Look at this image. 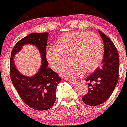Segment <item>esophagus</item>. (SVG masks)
Masks as SVG:
<instances>
[{"instance_id":"1","label":"esophagus","mask_w":127,"mask_h":127,"mask_svg":"<svg viewBox=\"0 0 127 127\" xmlns=\"http://www.w3.org/2000/svg\"><path fill=\"white\" fill-rule=\"evenodd\" d=\"M67 81L69 82L70 83L72 84V85H75V84H76V82L74 81V80H67Z\"/></svg>"}]
</instances>
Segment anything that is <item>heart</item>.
<instances>
[{"label": "heart", "mask_w": 127, "mask_h": 127, "mask_svg": "<svg viewBox=\"0 0 127 127\" xmlns=\"http://www.w3.org/2000/svg\"><path fill=\"white\" fill-rule=\"evenodd\" d=\"M103 45L99 37L94 32H74L67 33L58 40L56 48L48 50L47 57L55 71L67 62L71 63L60 71L63 77L77 79L92 72L103 60Z\"/></svg>", "instance_id": "obj_1"}]
</instances>
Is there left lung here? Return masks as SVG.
Instances as JSON below:
<instances>
[{
    "label": "left lung",
    "instance_id": "left-lung-1",
    "mask_svg": "<svg viewBox=\"0 0 127 127\" xmlns=\"http://www.w3.org/2000/svg\"><path fill=\"white\" fill-rule=\"evenodd\" d=\"M99 34L104 45L102 66L85 79L88 92L82 97L84 103L89 106L103 104L109 98L119 79V53L111 39L101 31Z\"/></svg>",
    "mask_w": 127,
    "mask_h": 127
}]
</instances>
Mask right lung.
<instances>
[{"label": "right lung", "mask_w": 127, "mask_h": 127, "mask_svg": "<svg viewBox=\"0 0 127 127\" xmlns=\"http://www.w3.org/2000/svg\"><path fill=\"white\" fill-rule=\"evenodd\" d=\"M48 32L31 33L20 40L13 48L10 57V77L20 98L31 108L37 111L50 109L56 101V89L61 81L57 73L48 67L46 46ZM26 44H31L39 49L42 64L39 71L31 77L21 74L16 69L13 60L16 53Z\"/></svg>", "instance_id": "add662e5"}]
</instances>
